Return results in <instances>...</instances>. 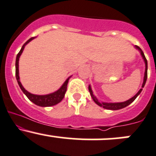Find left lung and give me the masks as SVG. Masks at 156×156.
I'll list each match as a JSON object with an SVG mask.
<instances>
[{
	"mask_svg": "<svg viewBox=\"0 0 156 156\" xmlns=\"http://www.w3.org/2000/svg\"><path fill=\"white\" fill-rule=\"evenodd\" d=\"M135 47H136V48H137L140 51V54H141L142 57H143L144 62H145V64H146V69H145V74H144V82H143V84H142V88H143L144 87V85H145L146 81H147V59H146L144 52L142 51V50L140 49V47L137 46V45H136ZM142 88L140 90L137 92V93L135 95V96H133L132 98H131L130 99L127 100V101H124V102H118V103L99 102V101H98V99L95 97L94 95L93 94V91H92L90 86H89V91H90V95H91V97L93 98V101H94L98 105H99L100 107H103L104 108H105V109H109V110H119V109H122V108L126 107V106H128L129 105H130L132 101H134V99L137 97V96H138V95L140 93V92L142 91V90H143Z\"/></svg>",
	"mask_w": 156,
	"mask_h": 156,
	"instance_id": "8db88e82",
	"label": "left lung"
}]
</instances>
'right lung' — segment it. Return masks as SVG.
<instances>
[{"label":"right lung","instance_id":"1","mask_svg":"<svg viewBox=\"0 0 156 156\" xmlns=\"http://www.w3.org/2000/svg\"><path fill=\"white\" fill-rule=\"evenodd\" d=\"M33 39H34V37H31L30 39H29L23 45V46L21 48L20 51L18 53L17 57H16V79H17L18 83H19V87H20L21 90H22L23 93L27 96V97L32 102H34V104L37 105L39 106H42V107H50V106H53L55 105L58 104L59 102L62 101V99H63L65 96V93L66 92V89H67V84H68L69 82V79L66 80L65 81L64 83L62 85L61 87L58 90L55 92L53 93H51V94H48V95H44V96H39V95H34L32 94V93H29L23 87V86L21 83L20 81H19V57H20L21 55H22L23 50H24V46L28 43L29 42H30Z\"/></svg>","mask_w":156,"mask_h":156}]
</instances>
